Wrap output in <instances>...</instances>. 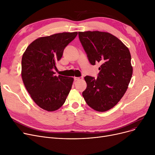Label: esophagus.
Returning a JSON list of instances; mask_svg holds the SVG:
<instances>
[{"label": "esophagus", "instance_id": "34e87169", "mask_svg": "<svg viewBox=\"0 0 155 155\" xmlns=\"http://www.w3.org/2000/svg\"><path fill=\"white\" fill-rule=\"evenodd\" d=\"M83 79V77H74V80L75 81H78V80H82Z\"/></svg>", "mask_w": 155, "mask_h": 155}]
</instances>
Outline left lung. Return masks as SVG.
<instances>
[{
    "instance_id": "left-lung-1",
    "label": "left lung",
    "mask_w": 155,
    "mask_h": 155,
    "mask_svg": "<svg viewBox=\"0 0 155 155\" xmlns=\"http://www.w3.org/2000/svg\"><path fill=\"white\" fill-rule=\"evenodd\" d=\"M89 61L101 63L95 79L86 76L87 87L82 95L88 106L98 112L114 107L126 93L133 75L131 56L128 48L107 32H78Z\"/></svg>"
}]
</instances>
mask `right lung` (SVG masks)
Here are the masks:
<instances>
[{
	"label": "right lung",
	"instance_id": "obj_1",
	"mask_svg": "<svg viewBox=\"0 0 155 155\" xmlns=\"http://www.w3.org/2000/svg\"><path fill=\"white\" fill-rule=\"evenodd\" d=\"M77 32H62L41 37L32 41L22 55L21 76L32 99L41 109H60L69 94L73 78L56 76L54 70L63 50Z\"/></svg>",
	"mask_w": 155,
	"mask_h": 155
}]
</instances>
